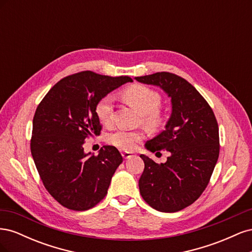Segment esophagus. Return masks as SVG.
<instances>
[{
	"label": "esophagus",
	"mask_w": 252,
	"mask_h": 252,
	"mask_svg": "<svg viewBox=\"0 0 252 252\" xmlns=\"http://www.w3.org/2000/svg\"><path fill=\"white\" fill-rule=\"evenodd\" d=\"M122 157H123L125 159H128V158H131L133 157V155L130 154V152L124 151V152H122Z\"/></svg>",
	"instance_id": "34e87169"
}]
</instances>
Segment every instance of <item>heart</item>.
Here are the masks:
<instances>
[{"label": "heart", "instance_id": "heart-1", "mask_svg": "<svg viewBox=\"0 0 252 252\" xmlns=\"http://www.w3.org/2000/svg\"><path fill=\"white\" fill-rule=\"evenodd\" d=\"M122 97L143 116V122L150 128H161L166 123V117L158 110L162 103V97L156 90L144 85H132L122 91ZM95 114L104 125H109L113 117V105L111 96L101 98L95 106ZM144 139L141 131L119 130L108 136V143L120 149L126 151L133 150L136 144Z\"/></svg>", "mask_w": 252, "mask_h": 252}]
</instances>
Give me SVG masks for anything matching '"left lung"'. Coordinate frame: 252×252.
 I'll return each mask as SVG.
<instances>
[{"label":"left lung","mask_w":252,"mask_h":252,"mask_svg":"<svg viewBox=\"0 0 252 252\" xmlns=\"http://www.w3.org/2000/svg\"><path fill=\"white\" fill-rule=\"evenodd\" d=\"M134 79L163 89L172 106L165 130L145 144L151 152L167 150L170 156L161 164L140 156L145 164L140 193L152 208L177 212L199 199L208 185L220 154L218 122L199 91L179 75L163 71Z\"/></svg>","instance_id":"obj_1"}]
</instances>
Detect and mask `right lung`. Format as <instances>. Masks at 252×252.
<instances>
[{"label":"right lung","mask_w":252,"mask_h":252,"mask_svg":"<svg viewBox=\"0 0 252 252\" xmlns=\"http://www.w3.org/2000/svg\"><path fill=\"white\" fill-rule=\"evenodd\" d=\"M128 82L132 79L123 75L78 72L59 81L37 106L30 150L45 188L68 209L88 210L100 203L123 162L114 146L94 156L85 154L83 145L101 133L97 102Z\"/></svg>","instance_id":"obj_1"}]
</instances>
